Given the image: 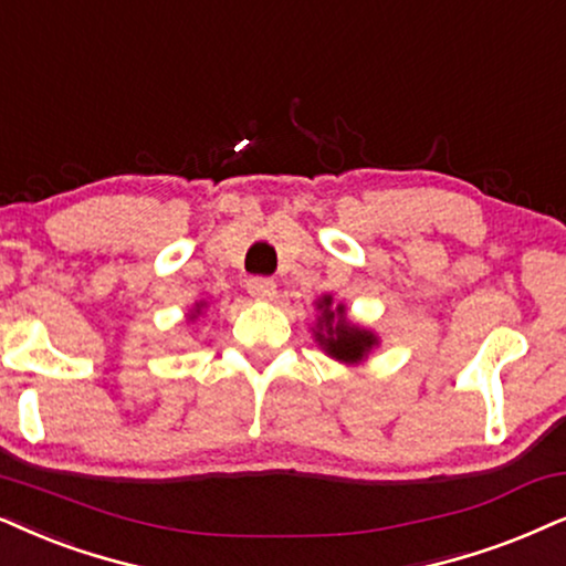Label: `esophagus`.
Wrapping results in <instances>:
<instances>
[{"mask_svg": "<svg viewBox=\"0 0 566 566\" xmlns=\"http://www.w3.org/2000/svg\"><path fill=\"white\" fill-rule=\"evenodd\" d=\"M247 291H249V296L256 301H273L277 293V285H275V281H270V277H249Z\"/></svg>", "mask_w": 566, "mask_h": 566, "instance_id": "1", "label": "esophagus"}]
</instances>
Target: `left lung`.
<instances>
[{
    "mask_svg": "<svg viewBox=\"0 0 566 566\" xmlns=\"http://www.w3.org/2000/svg\"><path fill=\"white\" fill-rule=\"evenodd\" d=\"M317 310L319 319L314 337H317L327 356L343 364H358L377 346V335L358 325H350L346 319V306L333 304V296H322L317 301Z\"/></svg>",
    "mask_w": 566,
    "mask_h": 566,
    "instance_id": "8db88e82",
    "label": "left lung"
}]
</instances>
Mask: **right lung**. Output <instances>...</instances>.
Returning <instances> with one entry per match:
<instances>
[{"label":"right lung","instance_id":"right-lung-1","mask_svg":"<svg viewBox=\"0 0 566 566\" xmlns=\"http://www.w3.org/2000/svg\"><path fill=\"white\" fill-rule=\"evenodd\" d=\"M200 306H202V304H197V310H195V314H192V319L197 317V314H200Z\"/></svg>","mask_w":566,"mask_h":566}]
</instances>
